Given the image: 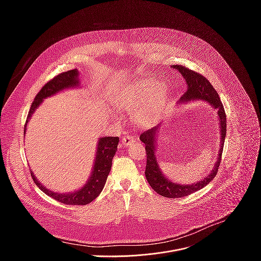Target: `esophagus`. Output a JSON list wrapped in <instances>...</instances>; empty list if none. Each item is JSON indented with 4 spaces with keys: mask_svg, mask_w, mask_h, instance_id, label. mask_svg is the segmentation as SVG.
<instances>
[{
    "mask_svg": "<svg viewBox=\"0 0 261 261\" xmlns=\"http://www.w3.org/2000/svg\"><path fill=\"white\" fill-rule=\"evenodd\" d=\"M134 140H135V139H134L133 136H131V135H126V136H124V137L122 138V144H124V145H129V144L133 143Z\"/></svg>",
    "mask_w": 261,
    "mask_h": 261,
    "instance_id": "34e87169",
    "label": "esophagus"
}]
</instances>
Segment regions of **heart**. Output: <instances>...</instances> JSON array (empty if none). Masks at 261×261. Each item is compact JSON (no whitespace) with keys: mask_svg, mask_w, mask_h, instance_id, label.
Segmentation results:
<instances>
[{"mask_svg":"<svg viewBox=\"0 0 261 261\" xmlns=\"http://www.w3.org/2000/svg\"><path fill=\"white\" fill-rule=\"evenodd\" d=\"M166 99V88L162 84L155 85L150 81L137 82L116 98V104L123 110H133V121L140 127H150L160 116Z\"/></svg>","mask_w":261,"mask_h":261,"instance_id":"1","label":"heart"}]
</instances>
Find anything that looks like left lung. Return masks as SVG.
<instances>
[{
	"label": "left lung",
	"mask_w": 261,
	"mask_h": 261,
	"mask_svg": "<svg viewBox=\"0 0 261 261\" xmlns=\"http://www.w3.org/2000/svg\"><path fill=\"white\" fill-rule=\"evenodd\" d=\"M174 69H177L179 73L185 77L186 83L188 85L187 92L181 97L180 101H191L195 99H201L207 101L211 105H213L216 109H218V116L220 118V128H221V145L219 156L217 162L215 163V167L213 168L212 172L204 177L203 179L197 181L196 184L191 185H181V184H174L171 180L167 179L161 172L157 158L155 156L156 151V135L158 132V127H153L152 129H148L144 131L140 136V141L145 144V152H146V166H145V177L150 184L151 187L155 192L160 194L161 196L167 198H179L186 197L190 195L200 189L212 181V179L216 176L219 165L222 159L223 153V146H224V140L226 136V115L224 107L219 98L217 91L211 85V83L203 76L200 73H197L187 67L182 65H173Z\"/></svg>",
	"instance_id": "8db88e82"
}]
</instances>
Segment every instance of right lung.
<instances>
[{
  "instance_id": "right-lung-1",
  "label": "right lung",
  "mask_w": 261,
  "mask_h": 261,
  "mask_svg": "<svg viewBox=\"0 0 261 261\" xmlns=\"http://www.w3.org/2000/svg\"><path fill=\"white\" fill-rule=\"evenodd\" d=\"M79 71L76 69L69 70L66 72H62L58 75H56L54 79L48 81L42 89L36 95L31 108L29 110L28 118L24 124V133H25V127L28 121L31 119V116L34 114L36 108L39 106L41 101L49 97L57 92L67 89L70 87H75L79 85ZM119 143V137H113V136H105L100 138L97 146V153H96V159L94 164V169L91 175L90 180L86 184L84 188L81 190L70 193V194H59L49 191L45 187L40 184V181L37 180V178L34 176L33 172L31 171L32 178L34 182L38 186V188L41 189L46 195L50 196L51 198L56 199L57 201H60L64 204L69 205H86L90 202H92L97 196L101 193L106 178L109 174L111 164H113V158L115 157V154L117 152Z\"/></svg>"
}]
</instances>
